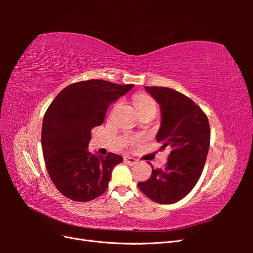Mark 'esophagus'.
I'll use <instances>...</instances> for the list:
<instances>
[{
  "label": "esophagus",
  "mask_w": 253,
  "mask_h": 253,
  "mask_svg": "<svg viewBox=\"0 0 253 253\" xmlns=\"http://www.w3.org/2000/svg\"><path fill=\"white\" fill-rule=\"evenodd\" d=\"M125 162H126V164H128V165L134 166V165H136L137 163H138V160H137V159L134 158V157H132V156H125Z\"/></svg>",
  "instance_id": "1"
}]
</instances>
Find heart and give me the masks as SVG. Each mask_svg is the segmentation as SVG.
<instances>
[{"mask_svg":"<svg viewBox=\"0 0 253 253\" xmlns=\"http://www.w3.org/2000/svg\"><path fill=\"white\" fill-rule=\"evenodd\" d=\"M134 105L137 110V112H140L145 109H150V108H155L156 109V104L153 100L152 98H150L147 95H138L134 98ZM138 141V138H132L129 140L131 143H136Z\"/></svg>","mask_w":253,"mask_h":253,"instance_id":"heart-1","label":"heart"}]
</instances>
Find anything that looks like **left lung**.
<instances>
[{
	"label": "left lung",
	"mask_w": 253,
	"mask_h": 253,
	"mask_svg": "<svg viewBox=\"0 0 253 253\" xmlns=\"http://www.w3.org/2000/svg\"><path fill=\"white\" fill-rule=\"evenodd\" d=\"M160 106L162 122L156 140L160 150L171 148L164 169L138 182L141 192L162 205L177 203L200 179L210 147V126L205 113L190 98L169 87L144 86Z\"/></svg>",
	"instance_id": "1"
}]
</instances>
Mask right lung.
<instances>
[{"instance_id": "obj_1", "label": "right lung", "mask_w": 253, "mask_h": 253, "mask_svg": "<svg viewBox=\"0 0 253 253\" xmlns=\"http://www.w3.org/2000/svg\"><path fill=\"white\" fill-rule=\"evenodd\" d=\"M104 80L66 86L53 99L42 124L43 157L53 185L67 198L88 202L108 189L114 167L124 158L87 150L91 128L103 124L109 105L131 90Z\"/></svg>"}]
</instances>
